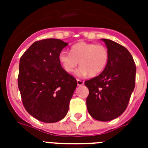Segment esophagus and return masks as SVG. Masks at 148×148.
Returning a JSON list of instances; mask_svg holds the SVG:
<instances>
[{"label": "esophagus", "mask_w": 148, "mask_h": 148, "mask_svg": "<svg viewBox=\"0 0 148 148\" xmlns=\"http://www.w3.org/2000/svg\"><path fill=\"white\" fill-rule=\"evenodd\" d=\"M77 85L78 86H81V85H83L84 84V82L83 81H81V80L77 79Z\"/></svg>", "instance_id": "1"}]
</instances>
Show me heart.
I'll return each instance as SVG.
<instances>
[{
    "label": "heart",
    "instance_id": "1",
    "mask_svg": "<svg viewBox=\"0 0 148 148\" xmlns=\"http://www.w3.org/2000/svg\"><path fill=\"white\" fill-rule=\"evenodd\" d=\"M108 58V51L104 46L85 41L74 45L71 53L61 51L59 54V61L67 73H73L80 64L81 67L76 74L81 77L89 74L91 77L99 75L105 69Z\"/></svg>",
    "mask_w": 148,
    "mask_h": 148
}]
</instances>
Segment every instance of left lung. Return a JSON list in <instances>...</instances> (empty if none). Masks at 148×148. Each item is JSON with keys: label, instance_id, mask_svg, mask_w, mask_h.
I'll list each match as a JSON object with an SVG mask.
<instances>
[{"label": "left lung", "instance_id": "1", "mask_svg": "<svg viewBox=\"0 0 148 148\" xmlns=\"http://www.w3.org/2000/svg\"><path fill=\"white\" fill-rule=\"evenodd\" d=\"M109 58L101 74L86 81L89 90L87 108L93 118L109 121L126 110L135 86L136 66L127 48L111 40L102 39Z\"/></svg>", "mask_w": 148, "mask_h": 148}]
</instances>
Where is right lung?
<instances>
[{
	"mask_svg": "<svg viewBox=\"0 0 148 148\" xmlns=\"http://www.w3.org/2000/svg\"><path fill=\"white\" fill-rule=\"evenodd\" d=\"M68 45L60 39L36 41L20 59L18 88L27 112L54 123L67 115L77 81L63 69L59 54Z\"/></svg>",
	"mask_w": 148,
	"mask_h": 148,
	"instance_id": "add662e5",
	"label": "right lung"
}]
</instances>
